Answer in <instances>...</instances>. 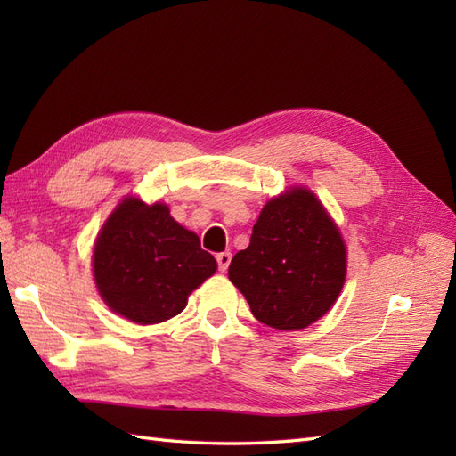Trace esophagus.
<instances>
[{
    "label": "esophagus",
    "instance_id": "obj_1",
    "mask_svg": "<svg viewBox=\"0 0 456 456\" xmlns=\"http://www.w3.org/2000/svg\"><path fill=\"white\" fill-rule=\"evenodd\" d=\"M216 262H218V270L220 272H226L230 262H232V253L230 251H224V253H218L216 255Z\"/></svg>",
    "mask_w": 456,
    "mask_h": 456
}]
</instances>
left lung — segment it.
<instances>
[{"instance_id": "8db88e82", "label": "left lung", "mask_w": 456, "mask_h": 456, "mask_svg": "<svg viewBox=\"0 0 456 456\" xmlns=\"http://www.w3.org/2000/svg\"><path fill=\"white\" fill-rule=\"evenodd\" d=\"M228 278L258 322L298 330L325 315L346 280V245L308 188H291L262 207L251 243L236 253Z\"/></svg>"}]
</instances>
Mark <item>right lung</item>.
I'll return each mask as SVG.
<instances>
[{
  "label": "right lung",
  "mask_w": 456,
  "mask_h": 456,
  "mask_svg": "<svg viewBox=\"0 0 456 456\" xmlns=\"http://www.w3.org/2000/svg\"><path fill=\"white\" fill-rule=\"evenodd\" d=\"M215 272L213 255L159 201L126 198L94 241L93 273L102 300L141 325L181 314L188 295Z\"/></svg>",
  "instance_id": "right-lung-1"
}]
</instances>
